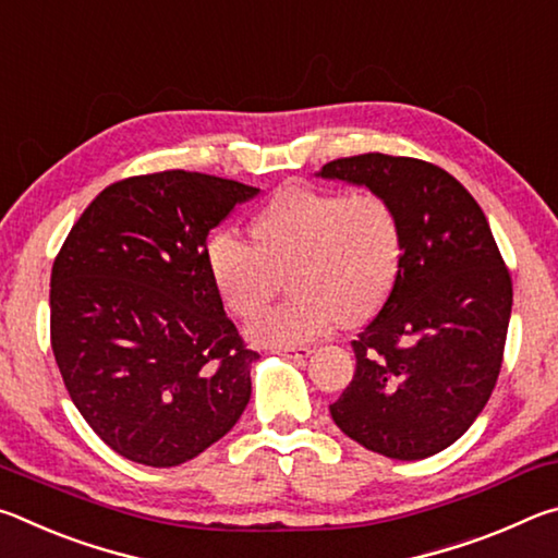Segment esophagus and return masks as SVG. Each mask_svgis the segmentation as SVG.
<instances>
[{"label": "esophagus", "mask_w": 558, "mask_h": 558, "mask_svg": "<svg viewBox=\"0 0 558 558\" xmlns=\"http://www.w3.org/2000/svg\"><path fill=\"white\" fill-rule=\"evenodd\" d=\"M276 352L278 354H286V356H292V359H307L313 349L305 347V344H295V347H276Z\"/></svg>", "instance_id": "obj_1"}]
</instances>
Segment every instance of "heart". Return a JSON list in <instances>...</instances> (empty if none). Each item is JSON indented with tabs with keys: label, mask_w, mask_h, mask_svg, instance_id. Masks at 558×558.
<instances>
[{
	"label": "heart",
	"mask_w": 558,
	"mask_h": 558,
	"mask_svg": "<svg viewBox=\"0 0 558 558\" xmlns=\"http://www.w3.org/2000/svg\"><path fill=\"white\" fill-rule=\"evenodd\" d=\"M403 223L376 192L290 186L256 221L253 243L221 231L206 243V268L235 317L266 307L290 266V300L270 307L248 335L266 344L317 339L342 323L369 317L399 280Z\"/></svg>",
	"instance_id": "obj_1"
}]
</instances>
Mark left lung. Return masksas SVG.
Segmentation results:
<instances>
[{
	"mask_svg": "<svg viewBox=\"0 0 558 558\" xmlns=\"http://www.w3.org/2000/svg\"><path fill=\"white\" fill-rule=\"evenodd\" d=\"M389 199L403 223L391 295L352 342L356 372L329 413L366 450L421 460L452 446L493 396L512 278L480 204L430 162L381 153L319 169Z\"/></svg>",
	"mask_w": 558,
	"mask_h": 558,
	"instance_id": "8db88e82",
	"label": "left lung"
}]
</instances>
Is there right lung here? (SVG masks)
Here are the masks:
<instances>
[{
  "mask_svg": "<svg viewBox=\"0 0 558 558\" xmlns=\"http://www.w3.org/2000/svg\"><path fill=\"white\" fill-rule=\"evenodd\" d=\"M256 186L184 169L102 189L51 270V349L75 409L118 456L174 468L229 433L251 362L206 239Z\"/></svg>",
  "mask_w": 558,
  "mask_h": 558,
  "instance_id": "1",
  "label": "right lung"
}]
</instances>
